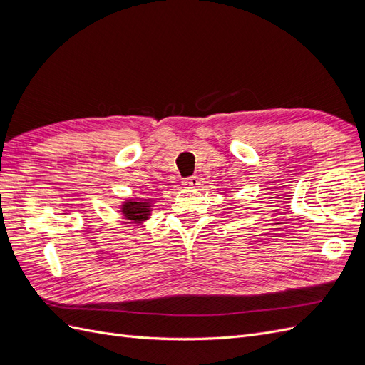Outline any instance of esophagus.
<instances>
[{
  "instance_id": "34e87169",
  "label": "esophagus",
  "mask_w": 365,
  "mask_h": 365,
  "mask_svg": "<svg viewBox=\"0 0 365 365\" xmlns=\"http://www.w3.org/2000/svg\"><path fill=\"white\" fill-rule=\"evenodd\" d=\"M182 185H185L187 189H196V187L201 185V180L197 176H190V178H185Z\"/></svg>"
}]
</instances>
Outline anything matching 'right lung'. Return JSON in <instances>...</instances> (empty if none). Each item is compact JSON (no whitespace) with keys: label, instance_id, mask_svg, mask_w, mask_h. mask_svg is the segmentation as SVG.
Here are the masks:
<instances>
[{"label":"right lung","instance_id":"add662e5","mask_svg":"<svg viewBox=\"0 0 365 365\" xmlns=\"http://www.w3.org/2000/svg\"><path fill=\"white\" fill-rule=\"evenodd\" d=\"M152 201L148 200H126L121 205V213L132 224H141L149 219L152 212Z\"/></svg>","mask_w":365,"mask_h":365}]
</instances>
